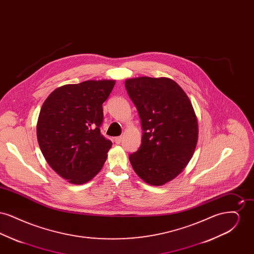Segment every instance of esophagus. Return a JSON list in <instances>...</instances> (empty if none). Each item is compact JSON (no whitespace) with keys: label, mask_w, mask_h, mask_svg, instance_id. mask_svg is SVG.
Returning <instances> with one entry per match:
<instances>
[{"label":"esophagus","mask_w":254,"mask_h":254,"mask_svg":"<svg viewBox=\"0 0 254 254\" xmlns=\"http://www.w3.org/2000/svg\"><path fill=\"white\" fill-rule=\"evenodd\" d=\"M122 140H123V137L119 136V137H116V138L114 139V142H115L117 145H119V144L121 143Z\"/></svg>","instance_id":"34e87169"}]
</instances>
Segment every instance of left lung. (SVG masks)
<instances>
[{
	"mask_svg": "<svg viewBox=\"0 0 254 254\" xmlns=\"http://www.w3.org/2000/svg\"><path fill=\"white\" fill-rule=\"evenodd\" d=\"M139 112L143 136L129 155L134 171L151 186H163L178 176L193 155L198 121L190 98L173 80L138 77L125 82Z\"/></svg>",
	"mask_w": 254,
	"mask_h": 254,
	"instance_id": "obj_1",
	"label": "left lung"
}]
</instances>
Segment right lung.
Segmentation results:
<instances>
[{"mask_svg":"<svg viewBox=\"0 0 254 254\" xmlns=\"http://www.w3.org/2000/svg\"><path fill=\"white\" fill-rule=\"evenodd\" d=\"M113 80L85 81L52 91L37 122V139L48 164L74 185L90 181L102 169L112 143L100 131L103 103Z\"/></svg>","mask_w":254,"mask_h":254,"instance_id":"1","label":"right lung"}]
</instances>
